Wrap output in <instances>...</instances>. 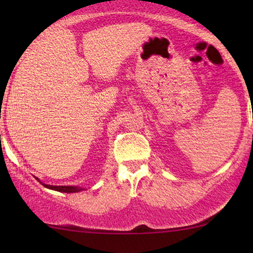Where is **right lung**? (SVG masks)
Masks as SVG:
<instances>
[{"instance_id":"add662e5","label":"right lung","mask_w":253,"mask_h":253,"mask_svg":"<svg viewBox=\"0 0 253 253\" xmlns=\"http://www.w3.org/2000/svg\"><path fill=\"white\" fill-rule=\"evenodd\" d=\"M38 179V178H37ZM46 186L48 189L55 190V191H60V192H67V193H74V192H79L82 191L83 188H78V186H63V185H48V184H42Z\"/></svg>"}]
</instances>
